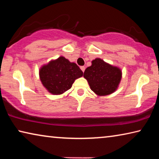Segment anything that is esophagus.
Returning a JSON list of instances; mask_svg holds the SVG:
<instances>
[{"mask_svg":"<svg viewBox=\"0 0 159 159\" xmlns=\"http://www.w3.org/2000/svg\"><path fill=\"white\" fill-rule=\"evenodd\" d=\"M80 69L82 70V71L83 72H84L85 71V66H80Z\"/></svg>","mask_w":159,"mask_h":159,"instance_id":"obj_1","label":"esophagus"}]
</instances>
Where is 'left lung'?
Returning <instances> with one entry per match:
<instances>
[{"label": "left lung", "instance_id": "left-lung-1", "mask_svg": "<svg viewBox=\"0 0 159 159\" xmlns=\"http://www.w3.org/2000/svg\"><path fill=\"white\" fill-rule=\"evenodd\" d=\"M83 77L96 95H110L118 87L122 77L121 70L99 58L92 61V65L85 70Z\"/></svg>", "mask_w": 159, "mask_h": 159}]
</instances>
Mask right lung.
Segmentation results:
<instances>
[{"mask_svg": "<svg viewBox=\"0 0 159 159\" xmlns=\"http://www.w3.org/2000/svg\"><path fill=\"white\" fill-rule=\"evenodd\" d=\"M76 64L61 57L43 66L39 71L40 79L48 92L61 95L71 88L74 80L83 76Z\"/></svg>", "mask_w": 159, "mask_h": 159, "instance_id": "obj_1", "label": "right lung"}]
</instances>
